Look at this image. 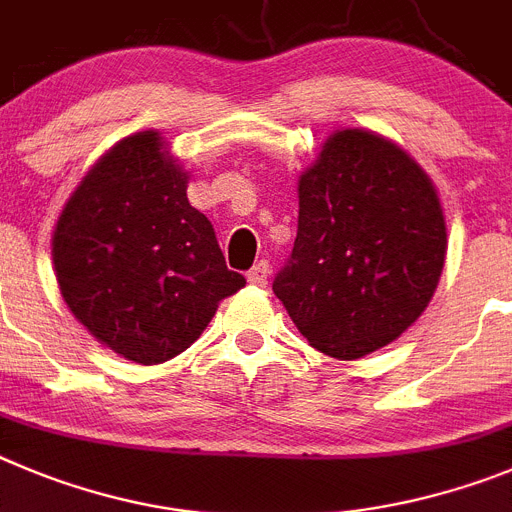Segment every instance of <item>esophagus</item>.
Wrapping results in <instances>:
<instances>
[{
  "label": "esophagus",
  "mask_w": 512,
  "mask_h": 512,
  "mask_svg": "<svg viewBox=\"0 0 512 512\" xmlns=\"http://www.w3.org/2000/svg\"><path fill=\"white\" fill-rule=\"evenodd\" d=\"M267 273H270V265H267L265 260H260L255 267H252L250 273H247V280H250V285H255V288H265Z\"/></svg>",
  "instance_id": "1"
}]
</instances>
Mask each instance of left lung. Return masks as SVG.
Instances as JSON below:
<instances>
[{"instance_id": "left-lung-1", "label": "left lung", "mask_w": 512, "mask_h": 512, "mask_svg": "<svg viewBox=\"0 0 512 512\" xmlns=\"http://www.w3.org/2000/svg\"><path fill=\"white\" fill-rule=\"evenodd\" d=\"M444 260L426 170L398 142L344 127L298 178L296 245L273 290L313 349L359 359L416 324Z\"/></svg>"}]
</instances>
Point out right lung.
Listing matches in <instances>:
<instances>
[{
	"instance_id": "obj_1",
	"label": "right lung",
	"mask_w": 512,
	"mask_h": 512,
	"mask_svg": "<svg viewBox=\"0 0 512 512\" xmlns=\"http://www.w3.org/2000/svg\"><path fill=\"white\" fill-rule=\"evenodd\" d=\"M188 173L158 130L122 137L89 168L55 222L53 270L68 311L137 365L186 352L247 280L227 270Z\"/></svg>"
}]
</instances>
